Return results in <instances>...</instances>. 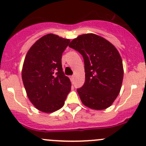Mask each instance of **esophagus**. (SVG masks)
<instances>
[{"instance_id": "obj_1", "label": "esophagus", "mask_w": 146, "mask_h": 146, "mask_svg": "<svg viewBox=\"0 0 146 146\" xmlns=\"http://www.w3.org/2000/svg\"><path fill=\"white\" fill-rule=\"evenodd\" d=\"M70 80H71V81H72V82H74V75H73V76H71V77H70Z\"/></svg>"}]
</instances>
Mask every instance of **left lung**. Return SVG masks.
<instances>
[{"label": "left lung", "instance_id": "1", "mask_svg": "<svg viewBox=\"0 0 146 146\" xmlns=\"http://www.w3.org/2000/svg\"><path fill=\"white\" fill-rule=\"evenodd\" d=\"M69 46L84 58L85 82L77 90L83 105L96 110L109 108L120 93L123 80V62L117 49L95 34L79 36Z\"/></svg>", "mask_w": 146, "mask_h": 146}]
</instances>
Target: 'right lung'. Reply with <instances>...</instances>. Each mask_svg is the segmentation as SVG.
<instances>
[{
    "label": "right lung",
    "mask_w": 146,
    "mask_h": 146,
    "mask_svg": "<svg viewBox=\"0 0 146 146\" xmlns=\"http://www.w3.org/2000/svg\"><path fill=\"white\" fill-rule=\"evenodd\" d=\"M69 42L56 34H46L31 46L25 57L21 75L26 95L45 113L62 108L71 90L70 80L62 66V53Z\"/></svg>",
    "instance_id": "obj_1"
}]
</instances>
